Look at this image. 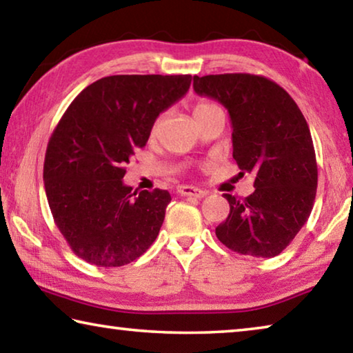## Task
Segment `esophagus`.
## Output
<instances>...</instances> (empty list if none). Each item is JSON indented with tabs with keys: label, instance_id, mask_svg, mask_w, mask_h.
Wrapping results in <instances>:
<instances>
[{
	"label": "esophagus",
	"instance_id": "1",
	"mask_svg": "<svg viewBox=\"0 0 353 353\" xmlns=\"http://www.w3.org/2000/svg\"><path fill=\"white\" fill-rule=\"evenodd\" d=\"M177 193L181 196H190V198H204L207 196V191L205 190H201V188H196V187H190V185H182V187L177 188Z\"/></svg>",
	"mask_w": 353,
	"mask_h": 353
}]
</instances>
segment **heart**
I'll return each instance as SVG.
<instances>
[{"instance_id": "b5f03b06", "label": "heart", "mask_w": 353, "mask_h": 353, "mask_svg": "<svg viewBox=\"0 0 353 353\" xmlns=\"http://www.w3.org/2000/svg\"><path fill=\"white\" fill-rule=\"evenodd\" d=\"M216 105H213L210 103H205V101H202V103H198L194 107V115H199V113H204V112H208L214 109Z\"/></svg>"}]
</instances>
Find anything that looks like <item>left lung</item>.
<instances>
[{"label": "left lung", "instance_id": "obj_1", "mask_svg": "<svg viewBox=\"0 0 353 353\" xmlns=\"http://www.w3.org/2000/svg\"><path fill=\"white\" fill-rule=\"evenodd\" d=\"M193 88L229 112L234 159L255 176L248 198L224 194L230 213L216 227L218 240L243 255H279L307 223L316 198L318 165L305 118L282 87L263 76H194Z\"/></svg>", "mask_w": 353, "mask_h": 353}]
</instances>
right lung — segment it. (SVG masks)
Returning <instances> with one entry per match:
<instances>
[{"instance_id":"right-lung-1","label":"right lung","mask_w":353,"mask_h":353,"mask_svg":"<svg viewBox=\"0 0 353 353\" xmlns=\"http://www.w3.org/2000/svg\"><path fill=\"white\" fill-rule=\"evenodd\" d=\"M190 74H118L77 94L46 148L43 181L52 218L79 259L117 268L157 238L171 194L124 185V166L155 119L185 97Z\"/></svg>"}]
</instances>
